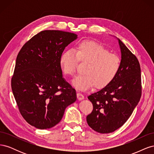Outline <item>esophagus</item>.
Listing matches in <instances>:
<instances>
[{
  "label": "esophagus",
  "mask_w": 154,
  "mask_h": 154,
  "mask_svg": "<svg viewBox=\"0 0 154 154\" xmlns=\"http://www.w3.org/2000/svg\"><path fill=\"white\" fill-rule=\"evenodd\" d=\"M77 97H78V99L79 100H82L84 99V96H83V95L82 94V93L78 92V93H77Z\"/></svg>",
  "instance_id": "1"
}]
</instances>
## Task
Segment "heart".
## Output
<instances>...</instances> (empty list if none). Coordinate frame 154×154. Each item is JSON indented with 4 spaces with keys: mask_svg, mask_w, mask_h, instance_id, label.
Wrapping results in <instances>:
<instances>
[{
    "mask_svg": "<svg viewBox=\"0 0 154 154\" xmlns=\"http://www.w3.org/2000/svg\"><path fill=\"white\" fill-rule=\"evenodd\" d=\"M79 62L86 63L84 74L73 80L74 85L86 90L95 85L101 88L109 85L118 75L121 67V58L108 49L92 40H83L74 49L63 51L60 57V65L65 74L72 76Z\"/></svg>",
    "mask_w": 154,
    "mask_h": 154,
    "instance_id": "1",
    "label": "heart"
}]
</instances>
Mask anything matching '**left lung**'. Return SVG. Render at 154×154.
Instances as JSON below:
<instances>
[{
	"label": "left lung",
	"mask_w": 154,
	"mask_h": 154,
	"mask_svg": "<svg viewBox=\"0 0 154 154\" xmlns=\"http://www.w3.org/2000/svg\"><path fill=\"white\" fill-rule=\"evenodd\" d=\"M122 63L118 75L109 85L88 96L92 103L87 122L94 131L113 132L126 123L141 96V67L137 57L118 40Z\"/></svg>",
	"instance_id": "obj_1"
}]
</instances>
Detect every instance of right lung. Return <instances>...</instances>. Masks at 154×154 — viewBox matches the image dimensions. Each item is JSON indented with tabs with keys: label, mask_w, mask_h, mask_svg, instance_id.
<instances>
[{
	"label": "right lung",
	"mask_w": 154,
	"mask_h": 154,
	"mask_svg": "<svg viewBox=\"0 0 154 154\" xmlns=\"http://www.w3.org/2000/svg\"><path fill=\"white\" fill-rule=\"evenodd\" d=\"M76 38L72 32L42 31L17 55L12 91L22 117L36 128L57 125L66 107L76 100V90L62 77L60 65V55Z\"/></svg>",
	"instance_id": "add662e5"
}]
</instances>
